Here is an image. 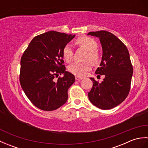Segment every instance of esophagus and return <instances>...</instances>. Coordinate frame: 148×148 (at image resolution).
<instances>
[{"instance_id":"obj_1","label":"esophagus","mask_w":148,"mask_h":148,"mask_svg":"<svg viewBox=\"0 0 148 148\" xmlns=\"http://www.w3.org/2000/svg\"><path fill=\"white\" fill-rule=\"evenodd\" d=\"M83 78L81 77H79V76H76V81H79V80H81V79H82Z\"/></svg>"}]
</instances>
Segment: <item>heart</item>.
<instances>
[{"label": "heart", "instance_id": "b5f03b06", "mask_svg": "<svg viewBox=\"0 0 148 148\" xmlns=\"http://www.w3.org/2000/svg\"><path fill=\"white\" fill-rule=\"evenodd\" d=\"M77 42L81 47L86 49L88 51L86 60H90L94 64H97L100 60V56L97 49L98 48V43L95 40L89 37H81L77 40ZM62 55L67 62H71L73 58V50L70 44L66 45L62 51ZM92 67L89 61L84 62H74L69 66V71L76 76H81L86 74Z\"/></svg>", "mask_w": 148, "mask_h": 148}]
</instances>
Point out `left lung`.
I'll list each match as a JSON object with an SVG mask.
<instances>
[{
  "label": "left lung",
  "instance_id": "8db88e82",
  "mask_svg": "<svg viewBox=\"0 0 148 148\" xmlns=\"http://www.w3.org/2000/svg\"><path fill=\"white\" fill-rule=\"evenodd\" d=\"M88 35L100 39L102 57L95 73L105 77L101 83L90 77L93 86L88 98L99 109H111L124 101L130 92L133 67L129 52L117 37L108 31L91 32Z\"/></svg>",
  "mask_w": 148,
  "mask_h": 148
}]
</instances>
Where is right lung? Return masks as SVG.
Listing matches in <instances>:
<instances>
[{
    "label": "right lung",
    "mask_w": 148,
    "mask_h": 148,
    "mask_svg": "<svg viewBox=\"0 0 148 148\" xmlns=\"http://www.w3.org/2000/svg\"><path fill=\"white\" fill-rule=\"evenodd\" d=\"M74 37L49 31L34 37L22 55L21 86L37 108L53 111L67 102V91L74 83L75 77L65 71L62 51ZM59 74L64 76L55 79Z\"/></svg>",
    "instance_id": "obj_1"
}]
</instances>
